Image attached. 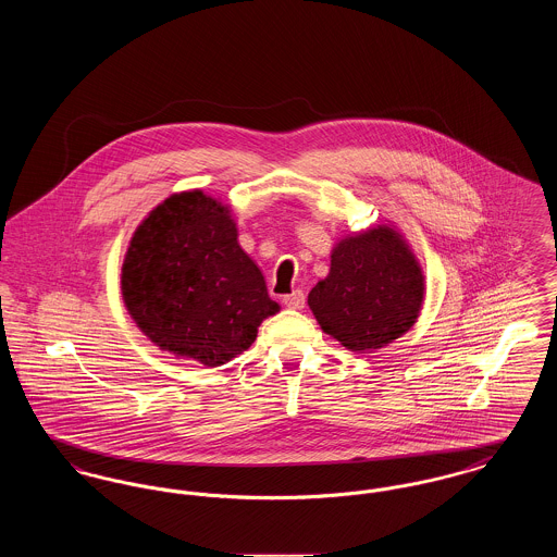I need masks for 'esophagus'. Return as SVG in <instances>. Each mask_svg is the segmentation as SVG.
I'll return each mask as SVG.
<instances>
[{"label":"esophagus","mask_w":557,"mask_h":557,"mask_svg":"<svg viewBox=\"0 0 557 557\" xmlns=\"http://www.w3.org/2000/svg\"><path fill=\"white\" fill-rule=\"evenodd\" d=\"M282 300H284V305L288 309H302L305 307V294H302V290H294L292 294H286Z\"/></svg>","instance_id":"34e87169"}]
</instances>
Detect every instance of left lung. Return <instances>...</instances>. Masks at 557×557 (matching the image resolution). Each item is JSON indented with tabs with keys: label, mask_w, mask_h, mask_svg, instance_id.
<instances>
[{
	"label": "left lung",
	"mask_w": 557,
	"mask_h": 557,
	"mask_svg": "<svg viewBox=\"0 0 557 557\" xmlns=\"http://www.w3.org/2000/svg\"><path fill=\"white\" fill-rule=\"evenodd\" d=\"M424 273L397 230L377 225L332 250L330 273L309 292L321 330L355 352L397 341L420 318Z\"/></svg>",
	"instance_id": "left-lung-1"
}]
</instances>
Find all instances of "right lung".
Instances as JSON below:
<instances>
[{
	"label": "right lung",
	"instance_id": "obj_1",
	"mask_svg": "<svg viewBox=\"0 0 557 557\" xmlns=\"http://www.w3.org/2000/svg\"><path fill=\"white\" fill-rule=\"evenodd\" d=\"M137 327L162 350L216 368L280 311L239 248L227 205L200 189L169 196L135 230L121 275Z\"/></svg>",
	"mask_w": 557,
	"mask_h": 557
}]
</instances>
